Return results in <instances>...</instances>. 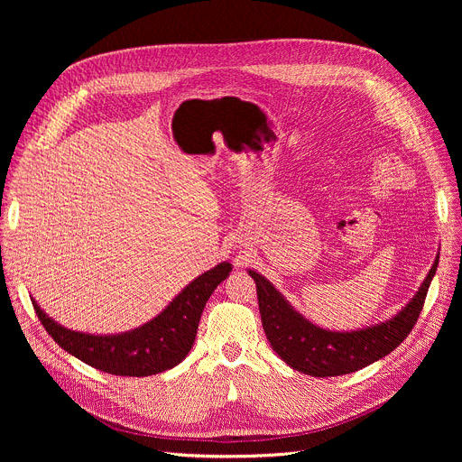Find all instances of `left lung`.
Masks as SVG:
<instances>
[{"label":"left lung","mask_w":462,"mask_h":462,"mask_svg":"<svg viewBox=\"0 0 462 462\" xmlns=\"http://www.w3.org/2000/svg\"><path fill=\"white\" fill-rule=\"evenodd\" d=\"M439 257L415 298L394 318L360 331L333 333L316 327L296 312L269 280L254 271L261 323L273 349L292 369L310 376H340L355 373L397 349L415 327L424 307Z\"/></svg>","instance_id":"left-lung-1"}]
</instances>
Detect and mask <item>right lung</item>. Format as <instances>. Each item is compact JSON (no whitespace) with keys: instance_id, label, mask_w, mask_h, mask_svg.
Segmentation results:
<instances>
[{"instance_id":"1","label":"right lung","mask_w":462,"mask_h":462,"mask_svg":"<svg viewBox=\"0 0 462 462\" xmlns=\"http://www.w3.org/2000/svg\"><path fill=\"white\" fill-rule=\"evenodd\" d=\"M230 263L195 278L157 318L115 337H95L52 321L32 300L34 310L52 340L84 364L118 376H150L180 364L189 353L203 309L214 289L228 278Z\"/></svg>"}]
</instances>
